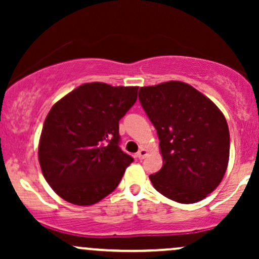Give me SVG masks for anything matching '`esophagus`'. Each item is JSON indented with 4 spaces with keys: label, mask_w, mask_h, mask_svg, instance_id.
I'll list each match as a JSON object with an SVG mask.
<instances>
[{
    "label": "esophagus",
    "mask_w": 259,
    "mask_h": 259,
    "mask_svg": "<svg viewBox=\"0 0 259 259\" xmlns=\"http://www.w3.org/2000/svg\"><path fill=\"white\" fill-rule=\"evenodd\" d=\"M146 156H147V150H145V148H140V151L138 152V158L144 159Z\"/></svg>",
    "instance_id": "obj_1"
}]
</instances>
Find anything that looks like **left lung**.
Listing matches in <instances>:
<instances>
[{"instance_id":"8db88e82","label":"left lung","mask_w":259,"mask_h":259,"mask_svg":"<svg viewBox=\"0 0 259 259\" xmlns=\"http://www.w3.org/2000/svg\"><path fill=\"white\" fill-rule=\"evenodd\" d=\"M139 100L163 157L160 170L150 175L154 189L179 203L203 200L228 168L230 135L221 109L183 81L140 88Z\"/></svg>"}]
</instances>
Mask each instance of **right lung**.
I'll use <instances>...</instances> for the list:
<instances>
[{
	"instance_id": "add662e5",
	"label": "right lung",
	"mask_w": 259,
	"mask_h": 259,
	"mask_svg": "<svg viewBox=\"0 0 259 259\" xmlns=\"http://www.w3.org/2000/svg\"><path fill=\"white\" fill-rule=\"evenodd\" d=\"M138 86L88 82L55 103L45 119L38 162L59 197L91 206L114 191L134 158L119 147V120Z\"/></svg>"
}]
</instances>
